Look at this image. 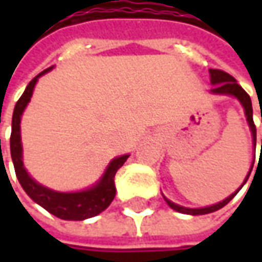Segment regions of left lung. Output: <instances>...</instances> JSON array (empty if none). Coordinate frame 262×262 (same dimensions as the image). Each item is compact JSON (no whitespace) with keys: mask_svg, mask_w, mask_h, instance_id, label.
Returning <instances> with one entry per match:
<instances>
[{"mask_svg":"<svg viewBox=\"0 0 262 262\" xmlns=\"http://www.w3.org/2000/svg\"><path fill=\"white\" fill-rule=\"evenodd\" d=\"M210 80H211V84H214V87L211 89V92H213V93H217V95L235 96V97H237V100L242 103L244 109H245V115H247L248 124H249V128H251V133H252L254 146H255V144H257V128H255L254 119H252V103H251V97H249V95H248L247 92H245L242 87L237 84L236 80H235V77H232L230 74H227L226 71H223V70H213V68H211V70H210ZM261 146H262V140H261ZM251 170H252V167H251ZM249 175H251V172L247 175L245 181H244V184L248 181ZM244 184H242V186H244ZM242 186H241V188H242ZM241 188H239V189H241ZM239 189H237L236 192H233L230 196H227L226 200H223L222 203L214 204V206L204 207V208H186V207L178 206V204H175V203L169 201L167 198H165V200H166L167 206L170 207V208H173V210H176V211H179V213L198 216V214H208V213H213V211L220 210L222 207L226 206L227 203H229L233 196L236 195L237 192H239Z\"/></svg>","mask_w":262,"mask_h":262,"instance_id":"left-lung-1","label":"left lung"}]
</instances>
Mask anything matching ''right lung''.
<instances>
[{
	"label": "right lung",
	"mask_w": 262,
	"mask_h": 262,
	"mask_svg": "<svg viewBox=\"0 0 262 262\" xmlns=\"http://www.w3.org/2000/svg\"><path fill=\"white\" fill-rule=\"evenodd\" d=\"M52 67L46 68L27 84L25 93L17 100L13 112V122H11V137H10V150L11 159L14 163V170L20 185L23 186L26 194L30 196L35 203L48 210L51 214L59 217L62 220H84L90 217L97 216L102 213L115 198V175L118 169L122 166L128 159V155L116 157L111 162L106 169L105 175L102 176L100 182L90 189L81 192H56L49 188L39 185L26 172L21 160V143H20V118L29 103L36 81L40 76H43Z\"/></svg>",
	"instance_id": "right-lung-1"
}]
</instances>
